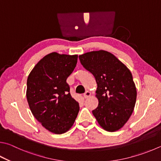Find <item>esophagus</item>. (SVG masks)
<instances>
[{
  "label": "esophagus",
  "instance_id": "esophagus-1",
  "mask_svg": "<svg viewBox=\"0 0 161 161\" xmlns=\"http://www.w3.org/2000/svg\"><path fill=\"white\" fill-rule=\"evenodd\" d=\"M91 94H92V93H91V92H89V91H86V92L84 93V97L85 98H88V97H89V96H91Z\"/></svg>",
  "mask_w": 161,
  "mask_h": 161
}]
</instances>
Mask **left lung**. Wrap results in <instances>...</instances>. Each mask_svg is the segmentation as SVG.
I'll return each instance as SVG.
<instances>
[{"mask_svg": "<svg viewBox=\"0 0 161 161\" xmlns=\"http://www.w3.org/2000/svg\"><path fill=\"white\" fill-rule=\"evenodd\" d=\"M84 68L94 76L98 105L92 111L99 125L110 132L120 130L132 114L136 88L127 67L111 53L99 50L79 55Z\"/></svg>", "mask_w": 161, "mask_h": 161, "instance_id": "left-lung-1", "label": "left lung"}]
</instances>
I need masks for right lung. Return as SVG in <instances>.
Segmentation results:
<instances>
[{"instance_id":"add662e5","label":"right lung","mask_w":161,"mask_h":161,"mask_svg":"<svg viewBox=\"0 0 161 161\" xmlns=\"http://www.w3.org/2000/svg\"><path fill=\"white\" fill-rule=\"evenodd\" d=\"M77 58V55L51 53L36 63L28 76L26 96L31 113L43 127L55 134L70 130L80 110L66 82Z\"/></svg>"}]
</instances>
